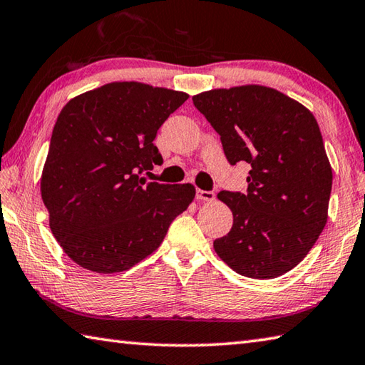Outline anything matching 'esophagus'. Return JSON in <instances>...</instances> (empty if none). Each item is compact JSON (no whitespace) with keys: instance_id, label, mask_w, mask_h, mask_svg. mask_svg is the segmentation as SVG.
<instances>
[{"instance_id":"1","label":"esophagus","mask_w":365,"mask_h":365,"mask_svg":"<svg viewBox=\"0 0 365 365\" xmlns=\"http://www.w3.org/2000/svg\"><path fill=\"white\" fill-rule=\"evenodd\" d=\"M196 200L200 201H214L215 200V193L214 191H205V190H196Z\"/></svg>"}]
</instances>
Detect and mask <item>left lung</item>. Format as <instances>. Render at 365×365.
Here are the masks:
<instances>
[{"instance_id":"1","label":"left lung","mask_w":365,"mask_h":365,"mask_svg":"<svg viewBox=\"0 0 365 365\" xmlns=\"http://www.w3.org/2000/svg\"><path fill=\"white\" fill-rule=\"evenodd\" d=\"M220 135L230 164H250L247 193L220 191L233 212L217 255L246 277L273 279L295 268L327 223L332 168L313 113L282 92L247 84L193 97Z\"/></svg>"}]
</instances>
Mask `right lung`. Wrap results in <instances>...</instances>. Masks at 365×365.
Returning <instances> with one entry per match:
<instances>
[{
  "instance_id": "add662e5",
  "label": "right lung",
  "mask_w": 365,
  "mask_h": 365,
  "mask_svg": "<svg viewBox=\"0 0 365 365\" xmlns=\"http://www.w3.org/2000/svg\"><path fill=\"white\" fill-rule=\"evenodd\" d=\"M188 94L110 83L84 92L57 118L41 175L49 227L65 254L94 273H121L160 247L195 200L191 183L147 182L163 156L158 129Z\"/></svg>"
}]
</instances>
